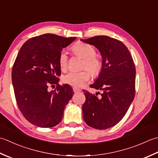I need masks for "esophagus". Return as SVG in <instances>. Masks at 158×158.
Returning <instances> with one entry per match:
<instances>
[{"label":"esophagus","mask_w":158,"mask_h":158,"mask_svg":"<svg viewBox=\"0 0 158 158\" xmlns=\"http://www.w3.org/2000/svg\"><path fill=\"white\" fill-rule=\"evenodd\" d=\"M73 91L74 93H78V92H80L81 90H80V89H78L76 87H73Z\"/></svg>","instance_id":"1"}]
</instances>
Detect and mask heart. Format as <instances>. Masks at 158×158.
Returning a JSON list of instances; mask_svg holds the SVG:
<instances>
[{
  "label": "heart",
  "instance_id": "heart-1",
  "mask_svg": "<svg viewBox=\"0 0 158 158\" xmlns=\"http://www.w3.org/2000/svg\"><path fill=\"white\" fill-rule=\"evenodd\" d=\"M75 55L84 59L82 67L86 69L93 76H98L102 69V63L99 58L95 56L96 51L91 45L80 42L72 47ZM60 68L62 71L67 70L68 67V56L65 51H61L59 57ZM91 75L87 71L82 72H70L63 76V82L74 87H81L87 82Z\"/></svg>",
  "mask_w": 158,
  "mask_h": 158
}]
</instances>
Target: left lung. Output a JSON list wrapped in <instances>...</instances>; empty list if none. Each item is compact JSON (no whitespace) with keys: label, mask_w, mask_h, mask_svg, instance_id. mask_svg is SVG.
Instances as JSON below:
<instances>
[{"label":"left lung","mask_w":158,"mask_h":158,"mask_svg":"<svg viewBox=\"0 0 158 158\" xmlns=\"http://www.w3.org/2000/svg\"><path fill=\"white\" fill-rule=\"evenodd\" d=\"M83 42L93 45L102 56V69L91 88L103 91L98 96L83 90V118L89 126L106 130L123 118L135 96L136 68L132 56L121 41L104 35L95 36Z\"/></svg>","instance_id":"left-lung-1"}]
</instances>
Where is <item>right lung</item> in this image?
I'll use <instances>...</instances> for the list:
<instances>
[{
    "label": "right lung",
    "mask_w": 158,
    "mask_h": 158,
    "mask_svg": "<svg viewBox=\"0 0 158 158\" xmlns=\"http://www.w3.org/2000/svg\"><path fill=\"white\" fill-rule=\"evenodd\" d=\"M76 37L46 33L23 44L13 65L11 78L19 109L31 123L40 127L59 124L63 110L73 95L69 85H60L59 54ZM56 85L54 91L48 86Z\"/></svg>",
    "instance_id": "1"
}]
</instances>
